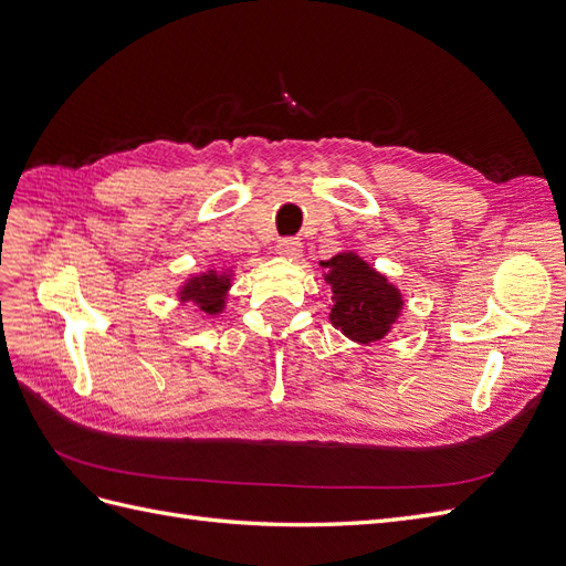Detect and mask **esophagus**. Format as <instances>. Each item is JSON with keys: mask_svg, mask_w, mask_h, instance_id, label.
Returning a JSON list of instances; mask_svg holds the SVG:
<instances>
[{"mask_svg": "<svg viewBox=\"0 0 566 566\" xmlns=\"http://www.w3.org/2000/svg\"><path fill=\"white\" fill-rule=\"evenodd\" d=\"M276 252L281 256H287V260H297V256L302 254V243L297 241V238H281V241L276 243Z\"/></svg>", "mask_w": 566, "mask_h": 566, "instance_id": "1", "label": "esophagus"}]
</instances>
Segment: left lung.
Wrapping results in <instances>:
<instances>
[{"instance_id":"1","label":"left lung","mask_w":566,"mask_h":566,"mask_svg":"<svg viewBox=\"0 0 566 566\" xmlns=\"http://www.w3.org/2000/svg\"><path fill=\"white\" fill-rule=\"evenodd\" d=\"M321 266L328 269L325 283L333 287L331 321L335 328L361 345L382 339L403 310L399 287L354 252H339Z\"/></svg>"}]
</instances>
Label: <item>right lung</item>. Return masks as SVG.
Segmentation results:
<instances>
[{
	"mask_svg": "<svg viewBox=\"0 0 566 566\" xmlns=\"http://www.w3.org/2000/svg\"><path fill=\"white\" fill-rule=\"evenodd\" d=\"M229 287H231L229 273L208 271V273H200V276L188 279L186 285L179 290V297L181 302H193L200 312L214 316L224 310Z\"/></svg>",
	"mask_w": 566,
	"mask_h": 566,
	"instance_id": "add662e5",
	"label": "right lung"
}]
</instances>
